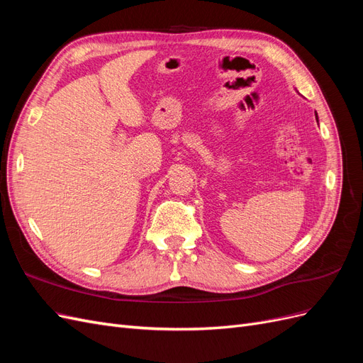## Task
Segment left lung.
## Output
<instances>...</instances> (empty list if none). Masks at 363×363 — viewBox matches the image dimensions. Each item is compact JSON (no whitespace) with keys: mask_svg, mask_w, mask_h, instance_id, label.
Instances as JSON below:
<instances>
[{"mask_svg":"<svg viewBox=\"0 0 363 363\" xmlns=\"http://www.w3.org/2000/svg\"><path fill=\"white\" fill-rule=\"evenodd\" d=\"M315 118H316V121H318V113H316V112H315Z\"/></svg>","mask_w":363,"mask_h":363,"instance_id":"obj_1","label":"left lung"}]
</instances>
